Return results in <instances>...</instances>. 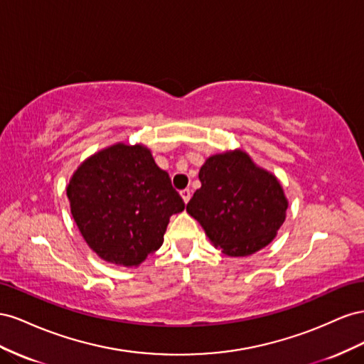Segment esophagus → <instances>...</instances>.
I'll use <instances>...</instances> for the list:
<instances>
[{"instance_id":"1","label":"esophagus","mask_w":364,"mask_h":364,"mask_svg":"<svg viewBox=\"0 0 364 364\" xmlns=\"http://www.w3.org/2000/svg\"><path fill=\"white\" fill-rule=\"evenodd\" d=\"M180 195H181V198H183V201L188 204L189 201H191V196H192V191L191 189H183L181 192H180Z\"/></svg>"}]
</instances>
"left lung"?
Here are the masks:
<instances>
[{
  "mask_svg": "<svg viewBox=\"0 0 364 364\" xmlns=\"http://www.w3.org/2000/svg\"><path fill=\"white\" fill-rule=\"evenodd\" d=\"M201 188L188 213L227 256H248L273 241L285 221L287 198L274 175L242 151L218 154L200 169Z\"/></svg>",
  "mask_w": 364,
  "mask_h": 364,
  "instance_id": "8db88e82",
  "label": "left lung"
}]
</instances>
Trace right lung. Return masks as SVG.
I'll return each mask as SVG.
<instances>
[{
    "label": "right lung",
    "instance_id": "1",
    "mask_svg": "<svg viewBox=\"0 0 364 364\" xmlns=\"http://www.w3.org/2000/svg\"><path fill=\"white\" fill-rule=\"evenodd\" d=\"M71 215L103 261L137 267L163 244L184 201L149 149L114 144L82 163L67 188Z\"/></svg>",
    "mask_w": 364,
    "mask_h": 364
}]
</instances>
